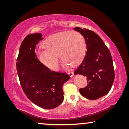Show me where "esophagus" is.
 Returning <instances> with one entry per match:
<instances>
[{
  "label": "esophagus",
  "mask_w": 129,
  "mask_h": 129,
  "mask_svg": "<svg viewBox=\"0 0 129 129\" xmlns=\"http://www.w3.org/2000/svg\"><path fill=\"white\" fill-rule=\"evenodd\" d=\"M68 75H69L70 77H73V76L74 73H73V72H68Z\"/></svg>",
  "instance_id": "esophagus-1"
}]
</instances>
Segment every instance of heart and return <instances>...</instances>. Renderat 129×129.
Segmentation results:
<instances>
[{
  "label": "heart",
  "mask_w": 129,
  "mask_h": 129,
  "mask_svg": "<svg viewBox=\"0 0 129 129\" xmlns=\"http://www.w3.org/2000/svg\"><path fill=\"white\" fill-rule=\"evenodd\" d=\"M44 50L37 52L39 60L49 69L56 71L60 56L65 66H76L82 61L86 51L85 37L78 32L65 31L52 35L42 44Z\"/></svg>",
  "instance_id": "heart-1"
}]
</instances>
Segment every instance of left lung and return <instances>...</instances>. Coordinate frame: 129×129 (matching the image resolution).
<instances>
[{"instance_id": "8db88e82", "label": "left lung", "mask_w": 129, "mask_h": 129, "mask_svg": "<svg viewBox=\"0 0 129 129\" xmlns=\"http://www.w3.org/2000/svg\"><path fill=\"white\" fill-rule=\"evenodd\" d=\"M85 37L87 51L82 62L75 71V75L86 76L88 84L80 89L86 99L94 100L107 94L114 80V70L109 49L101 38L92 30L74 28Z\"/></svg>"}]
</instances>
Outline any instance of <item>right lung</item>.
<instances>
[{
	"label": "right lung",
	"instance_id": "add662e5",
	"mask_svg": "<svg viewBox=\"0 0 129 129\" xmlns=\"http://www.w3.org/2000/svg\"><path fill=\"white\" fill-rule=\"evenodd\" d=\"M42 34L28 35L21 44L16 69L23 91L34 104L45 109L55 108L64 100L62 86L69 79L64 73L51 71L37 58L36 45Z\"/></svg>",
	"mask_w": 129,
	"mask_h": 129
}]
</instances>
